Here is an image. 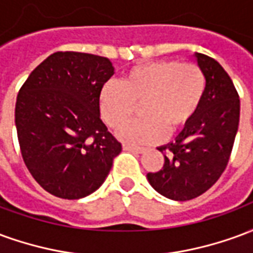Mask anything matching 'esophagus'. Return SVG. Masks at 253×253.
I'll return each mask as SVG.
<instances>
[{"mask_svg":"<svg viewBox=\"0 0 253 253\" xmlns=\"http://www.w3.org/2000/svg\"><path fill=\"white\" fill-rule=\"evenodd\" d=\"M123 149L125 150H131V152H137V153H143L146 149L141 148V146H134V145H128V143H123Z\"/></svg>","mask_w":253,"mask_h":253,"instance_id":"34e87169","label":"esophagus"}]
</instances>
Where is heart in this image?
Segmentation results:
<instances>
[{"label": "heart", "instance_id": "obj_1", "mask_svg": "<svg viewBox=\"0 0 253 253\" xmlns=\"http://www.w3.org/2000/svg\"><path fill=\"white\" fill-rule=\"evenodd\" d=\"M205 92L206 76L195 63L150 61L127 69L121 83H105L99 92V110L111 128L121 130L139 104L142 116L119 137L127 142L153 143L186 127Z\"/></svg>", "mask_w": 253, "mask_h": 253}]
</instances>
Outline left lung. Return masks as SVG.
<instances>
[{
  "instance_id": "obj_1",
  "label": "left lung",
  "mask_w": 253,
  "mask_h": 253,
  "mask_svg": "<svg viewBox=\"0 0 253 253\" xmlns=\"http://www.w3.org/2000/svg\"><path fill=\"white\" fill-rule=\"evenodd\" d=\"M206 76V92L194 118L170 142L159 148L164 165L148 173L154 190L173 201H190L219 179L239 128L240 99L233 81L211 57L196 52Z\"/></svg>"
}]
</instances>
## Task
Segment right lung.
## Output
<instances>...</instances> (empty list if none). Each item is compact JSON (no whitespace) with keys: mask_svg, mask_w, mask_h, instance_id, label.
<instances>
[{"mask_svg":"<svg viewBox=\"0 0 253 253\" xmlns=\"http://www.w3.org/2000/svg\"><path fill=\"white\" fill-rule=\"evenodd\" d=\"M112 74L108 58L58 51L20 88L14 122L21 156L51 195L80 199L92 194L122 152L99 110L100 89Z\"/></svg>","mask_w":253,"mask_h":253,"instance_id":"1","label":"right lung"}]
</instances>
